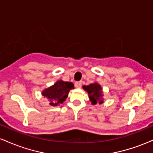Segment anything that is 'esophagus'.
I'll return each mask as SVG.
<instances>
[{"label": "esophagus", "mask_w": 153, "mask_h": 153, "mask_svg": "<svg viewBox=\"0 0 153 153\" xmlns=\"http://www.w3.org/2000/svg\"><path fill=\"white\" fill-rule=\"evenodd\" d=\"M82 84V81L76 82H75V87H77V88H79V87H81Z\"/></svg>", "instance_id": "34e87169"}]
</instances>
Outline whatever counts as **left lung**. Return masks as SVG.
Instances as JSON below:
<instances>
[{
	"label": "left lung",
	"instance_id": "left-lung-1",
	"mask_svg": "<svg viewBox=\"0 0 153 153\" xmlns=\"http://www.w3.org/2000/svg\"><path fill=\"white\" fill-rule=\"evenodd\" d=\"M83 89L86 92H88L89 98L92 102V105H95L98 102L99 104H102L103 102L102 100V91L101 86L97 82L90 84V85L83 86Z\"/></svg>",
	"mask_w": 153,
	"mask_h": 153
}]
</instances>
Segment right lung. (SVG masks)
Instances as JSON below:
<instances>
[{"label": "right lung", "mask_w": 153, "mask_h": 153, "mask_svg": "<svg viewBox=\"0 0 153 153\" xmlns=\"http://www.w3.org/2000/svg\"><path fill=\"white\" fill-rule=\"evenodd\" d=\"M71 89H74V84L72 82L58 80L53 86L45 89L42 95L48 99L51 105L57 106L66 100Z\"/></svg>", "instance_id": "1"}]
</instances>
